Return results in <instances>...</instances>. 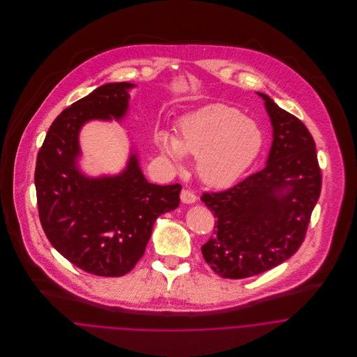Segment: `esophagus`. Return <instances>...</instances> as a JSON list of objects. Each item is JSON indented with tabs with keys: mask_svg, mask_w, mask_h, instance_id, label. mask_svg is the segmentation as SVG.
<instances>
[{
	"mask_svg": "<svg viewBox=\"0 0 357 357\" xmlns=\"http://www.w3.org/2000/svg\"><path fill=\"white\" fill-rule=\"evenodd\" d=\"M180 199L183 204H191L197 202V195L191 190H183L180 194Z\"/></svg>",
	"mask_w": 357,
	"mask_h": 357,
	"instance_id": "obj_1",
	"label": "esophagus"
}]
</instances>
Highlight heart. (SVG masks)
I'll return each mask as SVG.
<instances>
[{"instance_id":"obj_1","label":"heart","mask_w":357,"mask_h":357,"mask_svg":"<svg viewBox=\"0 0 357 357\" xmlns=\"http://www.w3.org/2000/svg\"><path fill=\"white\" fill-rule=\"evenodd\" d=\"M160 153L180 163L183 156L198 158L197 172L206 184L234 183L261 151L264 135L252 118L238 108L214 104L184 116L176 137L155 136Z\"/></svg>"}]
</instances>
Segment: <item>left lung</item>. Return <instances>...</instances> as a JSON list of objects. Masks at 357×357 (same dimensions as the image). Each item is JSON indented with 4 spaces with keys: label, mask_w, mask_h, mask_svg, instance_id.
Returning <instances> with one entry per match:
<instances>
[{
    "label": "left lung",
    "mask_w": 357,
    "mask_h": 357,
    "mask_svg": "<svg viewBox=\"0 0 357 357\" xmlns=\"http://www.w3.org/2000/svg\"><path fill=\"white\" fill-rule=\"evenodd\" d=\"M257 95L273 128L265 167L227 191L204 192L201 198L217 218L202 255L225 279L250 278L289 259L304 242L320 197L321 174L312 135L269 96Z\"/></svg>",
    "instance_id": "8db88e82"
}]
</instances>
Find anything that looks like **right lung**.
I'll use <instances>...</instances> for the list:
<instances>
[{
  "instance_id": "add662e5",
  "label": "right lung",
  "mask_w": 357,
  "mask_h": 357,
  "mask_svg": "<svg viewBox=\"0 0 357 357\" xmlns=\"http://www.w3.org/2000/svg\"><path fill=\"white\" fill-rule=\"evenodd\" d=\"M129 82L105 84L66 108L51 125L37 156L40 221L52 246L82 271L123 276L146 252L155 220L177 208L180 184L146 180L137 153L116 176L88 177L78 169L79 130L92 121H121Z\"/></svg>"
}]
</instances>
